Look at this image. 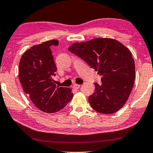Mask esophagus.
I'll return each mask as SVG.
<instances>
[{
  "label": "esophagus",
  "instance_id": "1",
  "mask_svg": "<svg viewBox=\"0 0 153 153\" xmlns=\"http://www.w3.org/2000/svg\"><path fill=\"white\" fill-rule=\"evenodd\" d=\"M80 87V84H74V88H76V89H78Z\"/></svg>",
  "mask_w": 153,
  "mask_h": 153
}]
</instances>
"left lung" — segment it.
I'll use <instances>...</instances> for the list:
<instances>
[{
	"instance_id": "1",
	"label": "left lung",
	"mask_w": 153,
	"mask_h": 153,
	"mask_svg": "<svg viewBox=\"0 0 153 153\" xmlns=\"http://www.w3.org/2000/svg\"><path fill=\"white\" fill-rule=\"evenodd\" d=\"M97 71L102 84L95 83V91L88 97L97 112L112 114L126 104L135 79V62L130 50L112 38H95L75 42L69 47Z\"/></svg>"
}]
</instances>
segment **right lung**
Instances as JSON below:
<instances>
[{
	"mask_svg": "<svg viewBox=\"0 0 153 153\" xmlns=\"http://www.w3.org/2000/svg\"><path fill=\"white\" fill-rule=\"evenodd\" d=\"M58 41L51 40L36 45L25 52L20 60L18 77L27 96L42 112L56 113L65 108L73 97L71 89L54 84L57 67L51 46Z\"/></svg>",
	"mask_w": 153,
	"mask_h": 153,
	"instance_id": "obj_1",
	"label": "right lung"
}]
</instances>
